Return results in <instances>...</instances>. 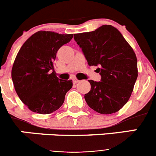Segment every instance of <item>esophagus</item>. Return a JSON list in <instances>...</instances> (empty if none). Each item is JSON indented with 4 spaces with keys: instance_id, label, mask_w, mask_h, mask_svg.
<instances>
[{
    "instance_id": "esophagus-1",
    "label": "esophagus",
    "mask_w": 156,
    "mask_h": 156,
    "mask_svg": "<svg viewBox=\"0 0 156 156\" xmlns=\"http://www.w3.org/2000/svg\"><path fill=\"white\" fill-rule=\"evenodd\" d=\"M79 82V80L77 79H76V78H74L73 79V83H77Z\"/></svg>"
}]
</instances>
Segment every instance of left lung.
<instances>
[{"mask_svg":"<svg viewBox=\"0 0 156 156\" xmlns=\"http://www.w3.org/2000/svg\"><path fill=\"white\" fill-rule=\"evenodd\" d=\"M89 66L101 78L90 80V90L84 98L90 108L101 114L116 112L130 98L137 80V60L133 48L120 32L110 25H103L92 32L74 35Z\"/></svg>","mask_w":156,"mask_h":156,"instance_id":"1","label":"left lung"}]
</instances>
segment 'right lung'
Listing matches in <instances>:
<instances>
[{
  "mask_svg": "<svg viewBox=\"0 0 156 156\" xmlns=\"http://www.w3.org/2000/svg\"><path fill=\"white\" fill-rule=\"evenodd\" d=\"M73 37V34L38 31L18 52L12 66V79L20 100L32 112L50 114L62 105L73 81L58 78L53 61L59 48Z\"/></svg>",
  "mask_w": 156,
  "mask_h": 156,
  "instance_id": "right-lung-1",
  "label": "right lung"
}]
</instances>
